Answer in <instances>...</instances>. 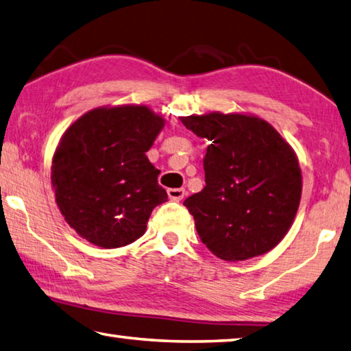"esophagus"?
Returning <instances> with one entry per match:
<instances>
[{"label":"esophagus","mask_w":351,"mask_h":351,"mask_svg":"<svg viewBox=\"0 0 351 351\" xmlns=\"http://www.w3.org/2000/svg\"><path fill=\"white\" fill-rule=\"evenodd\" d=\"M185 194H186V191L183 188H171V189H168L169 199L174 200V202H180L183 197H185Z\"/></svg>","instance_id":"1"}]
</instances>
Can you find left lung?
Instances as JSON below:
<instances>
[{
	"mask_svg": "<svg viewBox=\"0 0 351 351\" xmlns=\"http://www.w3.org/2000/svg\"><path fill=\"white\" fill-rule=\"evenodd\" d=\"M210 141L205 188L183 202L200 241L223 261H247L273 250L296 216L302 176L291 146L259 117H180Z\"/></svg>",
	"mask_w": 351,
	"mask_h": 351,
	"instance_id": "left-lung-1",
	"label": "left lung"
}]
</instances>
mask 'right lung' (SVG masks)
Instances as JSON below:
<instances>
[{
	"label": "right lung",
	"mask_w": 351,
	"mask_h": 351,
	"mask_svg": "<svg viewBox=\"0 0 351 351\" xmlns=\"http://www.w3.org/2000/svg\"><path fill=\"white\" fill-rule=\"evenodd\" d=\"M163 125L146 106L98 108L63 134L52 160L55 200L86 241L101 248L132 243L168 200L146 157Z\"/></svg>",
	"instance_id": "right-lung-1"
}]
</instances>
